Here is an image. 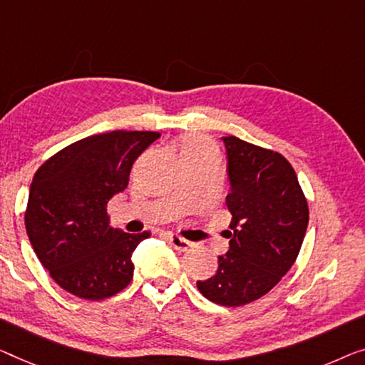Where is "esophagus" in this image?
<instances>
[{
  "instance_id": "esophagus-1",
  "label": "esophagus",
  "mask_w": 365,
  "mask_h": 365,
  "mask_svg": "<svg viewBox=\"0 0 365 365\" xmlns=\"http://www.w3.org/2000/svg\"><path fill=\"white\" fill-rule=\"evenodd\" d=\"M167 239H168V242L172 244V247L177 249V251H188V249L192 247V242L180 236H177V235H168Z\"/></svg>"
}]
</instances>
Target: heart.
Returning a JSON list of instances; mask_svg holds the SVG:
<instances>
[{
  "label": "heart",
  "instance_id": "1",
  "mask_svg": "<svg viewBox=\"0 0 365 365\" xmlns=\"http://www.w3.org/2000/svg\"><path fill=\"white\" fill-rule=\"evenodd\" d=\"M208 154H216L215 145L211 144L208 139L198 138V135H195V138H190L187 143H185L183 150H182L183 157H187V155H208Z\"/></svg>",
  "mask_w": 365,
  "mask_h": 365
}]
</instances>
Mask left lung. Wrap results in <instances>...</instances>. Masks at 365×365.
Instances as JSON below:
<instances>
[{
  "instance_id": "8db88e82",
  "label": "left lung",
  "mask_w": 365,
  "mask_h": 365,
  "mask_svg": "<svg viewBox=\"0 0 365 365\" xmlns=\"http://www.w3.org/2000/svg\"><path fill=\"white\" fill-rule=\"evenodd\" d=\"M231 190L230 251L213 277L198 280L201 295L221 307L259 300L282 280L298 257L308 227V203L297 173L279 152L222 138Z\"/></svg>"
}]
</instances>
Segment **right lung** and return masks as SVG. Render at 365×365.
<instances>
[{"label": "right lung", "mask_w": 365, "mask_h": 365, "mask_svg": "<svg viewBox=\"0 0 365 365\" xmlns=\"http://www.w3.org/2000/svg\"><path fill=\"white\" fill-rule=\"evenodd\" d=\"M152 130H111L85 138L43 162L24 215L32 249L72 295L105 300L133 280V252L150 236L110 226L108 201L128 187L134 160L159 139Z\"/></svg>", "instance_id": "obj_1"}]
</instances>
